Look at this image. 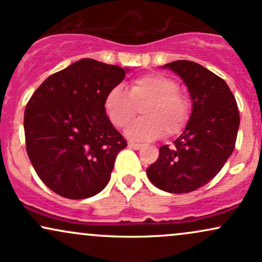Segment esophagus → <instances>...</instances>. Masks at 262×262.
Returning a JSON list of instances; mask_svg holds the SVG:
<instances>
[{"mask_svg":"<svg viewBox=\"0 0 262 262\" xmlns=\"http://www.w3.org/2000/svg\"><path fill=\"white\" fill-rule=\"evenodd\" d=\"M128 146H129V148H133V149H135V150H139L140 148H143V144H140V143H134V141H129Z\"/></svg>","mask_w":262,"mask_h":262,"instance_id":"34e87169","label":"esophagus"}]
</instances>
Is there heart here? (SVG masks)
Returning <instances> with one entry per match:
<instances>
[{
  "label": "heart",
  "instance_id": "heart-1",
  "mask_svg": "<svg viewBox=\"0 0 262 262\" xmlns=\"http://www.w3.org/2000/svg\"><path fill=\"white\" fill-rule=\"evenodd\" d=\"M103 110L116 128L123 129L139 110L140 119L130 124L127 135L133 139H155L165 133L173 137L185 129L191 117V103L180 92L175 80L162 74H146L129 83L128 93L114 86L104 96Z\"/></svg>",
  "mask_w": 262,
  "mask_h": 262
}]
</instances>
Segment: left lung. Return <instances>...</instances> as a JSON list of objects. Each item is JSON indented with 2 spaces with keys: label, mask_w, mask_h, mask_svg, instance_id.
<instances>
[{
  "label": "left lung",
  "mask_w": 262,
  "mask_h": 262,
  "mask_svg": "<svg viewBox=\"0 0 262 262\" xmlns=\"http://www.w3.org/2000/svg\"><path fill=\"white\" fill-rule=\"evenodd\" d=\"M164 68L182 77L193 108L183 133L171 146H161L146 175L162 191L188 193L207 185L229 159L235 148L239 110L227 82L202 65L177 60Z\"/></svg>",
  "instance_id": "left-lung-1"
}]
</instances>
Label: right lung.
<instances>
[{"instance_id":"1","label":"right lung","mask_w":262,"mask_h":262,"mask_svg":"<svg viewBox=\"0 0 262 262\" xmlns=\"http://www.w3.org/2000/svg\"><path fill=\"white\" fill-rule=\"evenodd\" d=\"M124 76L119 66L82 59L50 75L27 103V154L59 196L92 197L110 181L127 140L107 118L103 100Z\"/></svg>"}]
</instances>
